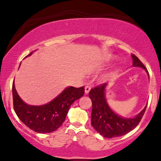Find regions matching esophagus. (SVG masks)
<instances>
[{"instance_id":"obj_1","label":"esophagus","mask_w":161,"mask_h":161,"mask_svg":"<svg viewBox=\"0 0 161 161\" xmlns=\"http://www.w3.org/2000/svg\"><path fill=\"white\" fill-rule=\"evenodd\" d=\"M91 90V87L90 86H86L85 87V93L86 94H88L89 92H90Z\"/></svg>"}]
</instances>
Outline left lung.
Here are the masks:
<instances>
[{"mask_svg":"<svg viewBox=\"0 0 161 161\" xmlns=\"http://www.w3.org/2000/svg\"><path fill=\"white\" fill-rule=\"evenodd\" d=\"M131 58L134 67H141L147 71L145 65L136 55L131 54ZM107 85V83L99 85L91 89L89 92V97L92 103L91 125L103 137L114 138L124 136L139 125L145 113L147 106L133 118H124L118 116L110 108L105 99Z\"/></svg>","mask_w":161,"mask_h":161,"instance_id":"8db88e82","label":"left lung"}]
</instances>
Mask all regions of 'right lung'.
Masks as SVG:
<instances>
[{
	"label": "right lung",
	"mask_w": 161,
	"mask_h": 161,
	"mask_svg": "<svg viewBox=\"0 0 161 161\" xmlns=\"http://www.w3.org/2000/svg\"><path fill=\"white\" fill-rule=\"evenodd\" d=\"M84 92L83 86L68 87L50 103L43 106H31L21 100L13 82V106L17 116L27 127L36 132L49 133L63 124L71 105L82 97Z\"/></svg>",
	"instance_id": "1"
}]
</instances>
